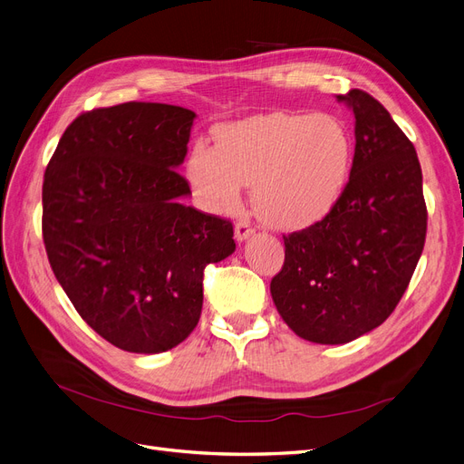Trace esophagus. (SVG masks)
Segmentation results:
<instances>
[{"mask_svg": "<svg viewBox=\"0 0 464 464\" xmlns=\"http://www.w3.org/2000/svg\"><path fill=\"white\" fill-rule=\"evenodd\" d=\"M252 233H254V229L250 227V221H248V219H238V221L235 223V238H237L238 243L246 241V238H248Z\"/></svg>", "mask_w": 464, "mask_h": 464, "instance_id": "esophagus-1", "label": "esophagus"}]
</instances>
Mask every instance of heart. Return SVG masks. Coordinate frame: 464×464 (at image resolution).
I'll return each mask as SVG.
<instances>
[{
	"label": "heart",
	"instance_id": "obj_1",
	"mask_svg": "<svg viewBox=\"0 0 464 464\" xmlns=\"http://www.w3.org/2000/svg\"><path fill=\"white\" fill-rule=\"evenodd\" d=\"M353 160L346 126L327 114L271 112L218 130L216 147L198 143L187 178L206 208L229 212L252 185L258 218L281 231H304L344 195Z\"/></svg>",
	"mask_w": 464,
	"mask_h": 464
}]
</instances>
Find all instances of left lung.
<instances>
[{"instance_id": "8db88e82", "label": "left lung", "mask_w": 464, "mask_h": 464, "mask_svg": "<svg viewBox=\"0 0 464 464\" xmlns=\"http://www.w3.org/2000/svg\"><path fill=\"white\" fill-rule=\"evenodd\" d=\"M353 112L350 181L334 210L285 238L271 298L283 321L315 344H346L396 310L424 248L426 204L417 150L379 101L336 97Z\"/></svg>"}]
</instances>
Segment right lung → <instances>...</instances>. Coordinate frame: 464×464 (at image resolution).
Segmentation results:
<instances>
[{
    "label": "right lung",
    "instance_id": "1",
    "mask_svg": "<svg viewBox=\"0 0 464 464\" xmlns=\"http://www.w3.org/2000/svg\"><path fill=\"white\" fill-rule=\"evenodd\" d=\"M197 114L164 102L83 112L66 128L42 188L55 277L80 317L131 353H160L193 333L204 267L235 252L229 219L179 198L178 169Z\"/></svg>",
    "mask_w": 464,
    "mask_h": 464
}]
</instances>
